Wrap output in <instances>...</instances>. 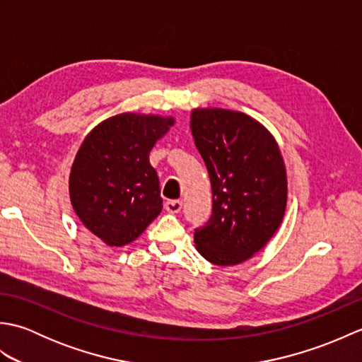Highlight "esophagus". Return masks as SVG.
I'll return each instance as SVG.
<instances>
[{"instance_id": "esophagus-1", "label": "esophagus", "mask_w": 362, "mask_h": 362, "mask_svg": "<svg viewBox=\"0 0 362 362\" xmlns=\"http://www.w3.org/2000/svg\"><path fill=\"white\" fill-rule=\"evenodd\" d=\"M165 209L169 213H179L182 210V201H179V199H174V201H166Z\"/></svg>"}]
</instances>
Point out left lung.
I'll return each mask as SVG.
<instances>
[{"mask_svg": "<svg viewBox=\"0 0 362 362\" xmlns=\"http://www.w3.org/2000/svg\"><path fill=\"white\" fill-rule=\"evenodd\" d=\"M191 134L213 193L211 216L194 230L196 249L213 264H240L264 247L286 210L279 144L249 115L226 109H194Z\"/></svg>", "mask_w": 362, "mask_h": 362, "instance_id": "1", "label": "left lung"}]
</instances>
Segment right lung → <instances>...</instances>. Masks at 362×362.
<instances>
[{
  "label": "right lung",
  "mask_w": 362,
  "mask_h": 362,
  "mask_svg": "<svg viewBox=\"0 0 362 362\" xmlns=\"http://www.w3.org/2000/svg\"><path fill=\"white\" fill-rule=\"evenodd\" d=\"M174 118L121 113L86 136L70 174V199L81 222L107 245H126L156 219L163 199L149 152Z\"/></svg>",
  "instance_id": "obj_1"
}]
</instances>
